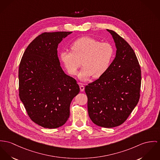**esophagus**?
I'll use <instances>...</instances> for the list:
<instances>
[{
  "instance_id": "1",
  "label": "esophagus",
  "mask_w": 160,
  "mask_h": 160,
  "mask_svg": "<svg viewBox=\"0 0 160 160\" xmlns=\"http://www.w3.org/2000/svg\"><path fill=\"white\" fill-rule=\"evenodd\" d=\"M80 91H83L84 90H85V87L84 86H83V85H82L81 84H80Z\"/></svg>"
}]
</instances>
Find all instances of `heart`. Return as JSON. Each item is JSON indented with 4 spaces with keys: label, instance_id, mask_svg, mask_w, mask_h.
I'll return each mask as SVG.
<instances>
[{
    "label": "heart",
    "instance_id": "1",
    "mask_svg": "<svg viewBox=\"0 0 160 160\" xmlns=\"http://www.w3.org/2000/svg\"><path fill=\"white\" fill-rule=\"evenodd\" d=\"M71 52H60V62L71 75L77 74L82 64L83 66L78 74L82 81H85L92 75L95 78L103 75L109 69L114 57V50L111 44L101 42L92 37L76 39L71 44Z\"/></svg>",
    "mask_w": 160,
    "mask_h": 160
}]
</instances>
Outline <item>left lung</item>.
Wrapping results in <instances>:
<instances>
[{
	"label": "left lung",
	"instance_id": "8db88e82",
	"mask_svg": "<svg viewBox=\"0 0 160 160\" xmlns=\"http://www.w3.org/2000/svg\"><path fill=\"white\" fill-rule=\"evenodd\" d=\"M116 48L108 71L85 86L88 110L96 125L112 128L123 123L138 103L141 68L134 50L115 32L107 29Z\"/></svg>",
	"mask_w": 160,
	"mask_h": 160
}]
</instances>
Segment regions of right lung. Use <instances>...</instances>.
<instances>
[{
    "instance_id": "add662e5",
    "label": "right lung",
    "mask_w": 160,
    "mask_h": 160,
    "mask_svg": "<svg viewBox=\"0 0 160 160\" xmlns=\"http://www.w3.org/2000/svg\"><path fill=\"white\" fill-rule=\"evenodd\" d=\"M71 32L44 33L27 48L19 68V98L30 119L47 128L63 125L71 101L80 92L74 78L65 74L57 48Z\"/></svg>"
}]
</instances>
